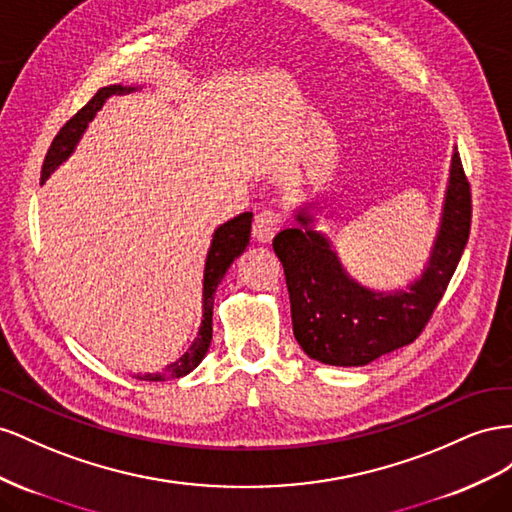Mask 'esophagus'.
I'll use <instances>...</instances> for the list:
<instances>
[{
	"instance_id": "esophagus-1",
	"label": "esophagus",
	"mask_w": 512,
	"mask_h": 512,
	"mask_svg": "<svg viewBox=\"0 0 512 512\" xmlns=\"http://www.w3.org/2000/svg\"><path fill=\"white\" fill-rule=\"evenodd\" d=\"M281 225H283V216L279 212L274 210L259 212L253 223V238L261 244H268L276 236V231L281 229Z\"/></svg>"
}]
</instances>
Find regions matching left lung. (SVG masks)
<instances>
[{"label": "left lung", "instance_id": "8db88e82", "mask_svg": "<svg viewBox=\"0 0 512 512\" xmlns=\"http://www.w3.org/2000/svg\"><path fill=\"white\" fill-rule=\"evenodd\" d=\"M309 208L315 203L298 208L296 227L272 240L285 270L294 337L304 354L332 367H364L410 345L442 300L470 238L472 195L459 152H452L429 261L407 287L377 291L352 279L330 238L315 229Z\"/></svg>", "mask_w": 512, "mask_h": 512}]
</instances>
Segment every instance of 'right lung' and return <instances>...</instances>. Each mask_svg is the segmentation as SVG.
<instances>
[{
  "mask_svg": "<svg viewBox=\"0 0 512 512\" xmlns=\"http://www.w3.org/2000/svg\"><path fill=\"white\" fill-rule=\"evenodd\" d=\"M137 87L130 85H107L100 87L96 92V96L87 102V105L70 118L60 133L55 135L51 148L47 152L45 165H42V182H45L49 175L60 167L62 163L70 158V154L75 152L79 139L83 137L87 124L94 120V115L105 105V100L109 96H122V94H130L135 92ZM251 223H253V212H242L240 216L231 218V221L223 223L212 233V242L208 248L206 255V268H203V296H201V326L197 332V339L193 341V345L186 349V352L171 362L169 367L163 373H137L133 377L137 379H145V382H165V379H173V377H184L191 373L197 364L203 360V356L208 354V347L212 341V309H214V294L218 283L223 281L225 272L229 270V266L233 264V259H238L244 248L248 246V240H251Z\"/></svg>",
  "mask_w": 512,
  "mask_h": 512,
  "instance_id": "obj_1",
  "label": "right lung"
}]
</instances>
